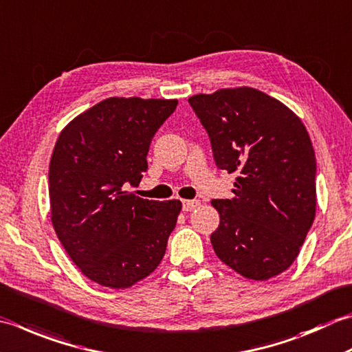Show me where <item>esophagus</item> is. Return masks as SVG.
Instances as JSON below:
<instances>
[{
  "label": "esophagus",
  "instance_id": "esophagus-1",
  "mask_svg": "<svg viewBox=\"0 0 352 352\" xmlns=\"http://www.w3.org/2000/svg\"><path fill=\"white\" fill-rule=\"evenodd\" d=\"M199 206V201L198 199H183V210L186 212H190L197 209Z\"/></svg>",
  "mask_w": 352,
  "mask_h": 352
}]
</instances>
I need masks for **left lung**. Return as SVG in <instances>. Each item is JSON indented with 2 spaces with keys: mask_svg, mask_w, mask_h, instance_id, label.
Returning a JSON list of instances; mask_svg holds the SVG:
<instances>
[{
  "mask_svg": "<svg viewBox=\"0 0 352 352\" xmlns=\"http://www.w3.org/2000/svg\"><path fill=\"white\" fill-rule=\"evenodd\" d=\"M219 169L235 174L232 199H212L219 226L210 243L241 276L267 280L298 258L316 215V157L304 123L256 88L189 98Z\"/></svg>",
  "mask_w": 352,
  "mask_h": 352,
  "instance_id": "left-lung-1",
  "label": "left lung"
}]
</instances>
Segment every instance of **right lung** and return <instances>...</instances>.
Returning <instances> with one entry per match:
<instances>
[{
	"label": "right lung",
	"mask_w": 352,
	"mask_h": 352,
	"mask_svg": "<svg viewBox=\"0 0 352 352\" xmlns=\"http://www.w3.org/2000/svg\"><path fill=\"white\" fill-rule=\"evenodd\" d=\"M177 99L108 98L60 131L48 168L53 229L82 274L123 290L162 263L180 199L137 197L155 131Z\"/></svg>",
	"instance_id": "1"
}]
</instances>
